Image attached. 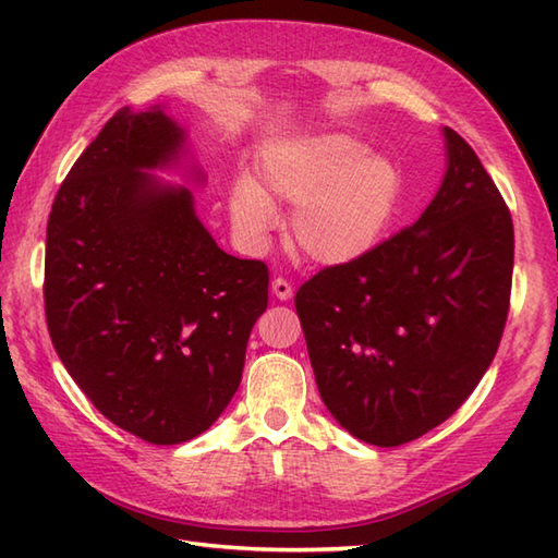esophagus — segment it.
<instances>
[{"label": "esophagus", "instance_id": "34e87169", "mask_svg": "<svg viewBox=\"0 0 558 558\" xmlns=\"http://www.w3.org/2000/svg\"><path fill=\"white\" fill-rule=\"evenodd\" d=\"M292 286H290V282L286 280V278H276V280H272V294H276V298L278 300H282V302H288L290 298H292Z\"/></svg>", "mask_w": 558, "mask_h": 558}]
</instances>
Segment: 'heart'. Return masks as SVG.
<instances>
[{
  "mask_svg": "<svg viewBox=\"0 0 558 558\" xmlns=\"http://www.w3.org/2000/svg\"><path fill=\"white\" fill-rule=\"evenodd\" d=\"M260 180L271 196L298 206L292 240L302 254L326 266L372 254L402 204L398 165L345 134H322L270 150ZM267 195L254 180H240L230 194L232 228L252 246L264 244L278 225V208Z\"/></svg>",
  "mask_w": 558,
  "mask_h": 558,
  "instance_id": "heart-1",
  "label": "heart"
}]
</instances>
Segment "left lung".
<instances>
[{"mask_svg": "<svg viewBox=\"0 0 558 558\" xmlns=\"http://www.w3.org/2000/svg\"><path fill=\"white\" fill-rule=\"evenodd\" d=\"M444 136L448 168L420 220L294 294L322 400L372 446L414 441L468 400L511 304V210L468 141Z\"/></svg>", "mask_w": 558, "mask_h": 558, "instance_id": "1", "label": "left lung"}]
</instances>
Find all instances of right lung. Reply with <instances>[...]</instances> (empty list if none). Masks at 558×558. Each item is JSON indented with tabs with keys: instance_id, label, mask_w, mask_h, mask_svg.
Listing matches in <instances>:
<instances>
[{
	"instance_id": "right-lung-1",
	"label": "right lung",
	"mask_w": 558,
	"mask_h": 558,
	"mask_svg": "<svg viewBox=\"0 0 558 558\" xmlns=\"http://www.w3.org/2000/svg\"><path fill=\"white\" fill-rule=\"evenodd\" d=\"M160 105L117 110L69 170L47 220L45 316L71 378L156 446L204 434L240 388L268 306L264 260L225 254L194 196L148 170L184 150Z\"/></svg>"
}]
</instances>
